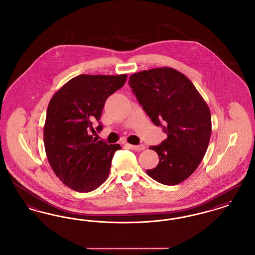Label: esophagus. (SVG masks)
Segmentation results:
<instances>
[{
  "label": "esophagus",
  "instance_id": "1",
  "mask_svg": "<svg viewBox=\"0 0 255 255\" xmlns=\"http://www.w3.org/2000/svg\"><path fill=\"white\" fill-rule=\"evenodd\" d=\"M128 148L133 150V151H142L145 149V146L144 145H132V144H127Z\"/></svg>",
  "mask_w": 255,
  "mask_h": 255
}]
</instances>
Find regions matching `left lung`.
<instances>
[{"label": "left lung", "mask_w": 255, "mask_h": 255, "mask_svg": "<svg viewBox=\"0 0 255 255\" xmlns=\"http://www.w3.org/2000/svg\"><path fill=\"white\" fill-rule=\"evenodd\" d=\"M129 85L151 121L167 133L159 145L149 147L159 160L147 175L165 185L183 182L198 168L209 143L206 101L183 73L168 67L133 73Z\"/></svg>", "instance_id": "1"}]
</instances>
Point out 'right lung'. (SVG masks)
<instances>
[{
    "instance_id": "1",
    "label": "right lung",
    "mask_w": 255,
    "mask_h": 255,
    "mask_svg": "<svg viewBox=\"0 0 255 255\" xmlns=\"http://www.w3.org/2000/svg\"><path fill=\"white\" fill-rule=\"evenodd\" d=\"M127 74L73 77L49 101L44 144L49 165L58 179L78 192H90L109 177L112 158L120 144L93 137L106 99L125 84ZM97 131L102 130L99 123Z\"/></svg>"
}]
</instances>
